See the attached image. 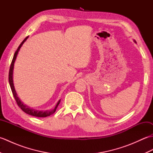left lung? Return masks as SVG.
I'll return each instance as SVG.
<instances>
[{"instance_id": "obj_1", "label": "left lung", "mask_w": 153, "mask_h": 153, "mask_svg": "<svg viewBox=\"0 0 153 153\" xmlns=\"http://www.w3.org/2000/svg\"><path fill=\"white\" fill-rule=\"evenodd\" d=\"M134 42H135V43H136V41H135V40H134Z\"/></svg>"}]
</instances>
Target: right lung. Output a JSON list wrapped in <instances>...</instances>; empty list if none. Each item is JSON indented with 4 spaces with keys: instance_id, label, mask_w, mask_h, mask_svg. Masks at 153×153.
Wrapping results in <instances>:
<instances>
[{
    "instance_id": "right-lung-1",
    "label": "right lung",
    "mask_w": 153,
    "mask_h": 153,
    "mask_svg": "<svg viewBox=\"0 0 153 153\" xmlns=\"http://www.w3.org/2000/svg\"><path fill=\"white\" fill-rule=\"evenodd\" d=\"M27 38H28V36L25 38V39L22 42V43L19 45V46L17 48V50H16V51L15 52L14 57H13V59H12V61L11 65H10V67L9 75H8V81H9L10 86V88H11L13 95H14V99L16 100V102H17L19 108H20L24 112L27 114H30V115H31L33 116H35V117H43V118H44V117L49 116L50 115L53 114H54L55 112L58 105H59L60 102V99L58 100V102H57L56 106H55L54 108L53 109V110H46V111H39V110H35V109H33V108H31L30 107H29L27 105H24V104L21 101V100L19 99V98L17 95V93H16V91L14 86V83H13V70H14V66L15 60L16 59V57H17V55H18V53L19 49H20V48L22 47V45L24 43V42L27 39Z\"/></svg>"
}]
</instances>
